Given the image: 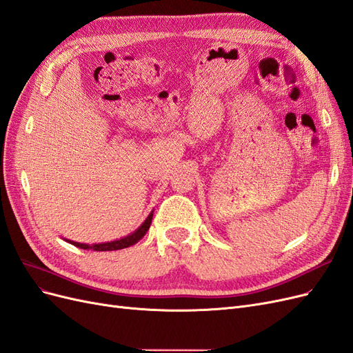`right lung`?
I'll return each mask as SVG.
<instances>
[{
  "mask_svg": "<svg viewBox=\"0 0 353 353\" xmlns=\"http://www.w3.org/2000/svg\"><path fill=\"white\" fill-rule=\"evenodd\" d=\"M152 219H153V213H150L148 215V218L143 222V225L138 228L135 232H132L131 236H128L125 239H121V240H116V241H110V243H103V244H92V245H88V244H83V243H77V241H70V244L77 245V248H81V249H92L95 252H105V250H119V249H125V248H130V245L135 244L138 240H141L144 237V234L148 231V228H150L152 225Z\"/></svg>",
  "mask_w": 353,
  "mask_h": 353,
  "instance_id": "right-lung-1",
  "label": "right lung"
}]
</instances>
